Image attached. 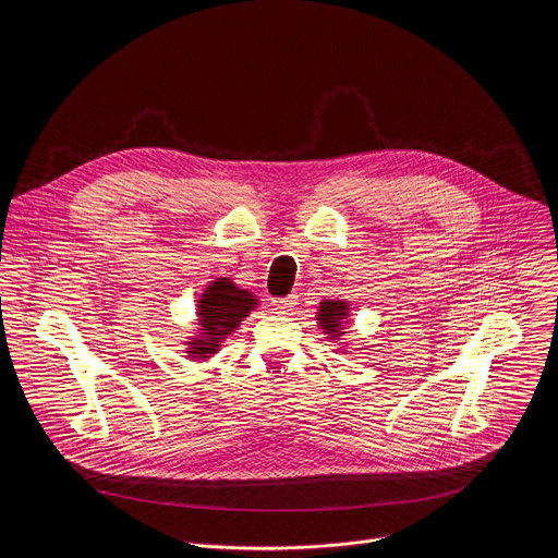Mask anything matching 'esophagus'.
Instances as JSON below:
<instances>
[{
  "mask_svg": "<svg viewBox=\"0 0 558 558\" xmlns=\"http://www.w3.org/2000/svg\"><path fill=\"white\" fill-rule=\"evenodd\" d=\"M296 303H299L296 294H290V296H286V299H275V301H272V305L277 307L279 314H290Z\"/></svg>",
  "mask_w": 558,
  "mask_h": 558,
  "instance_id": "34e87169",
  "label": "esophagus"
}]
</instances>
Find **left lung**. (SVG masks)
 <instances>
[{
	"mask_svg": "<svg viewBox=\"0 0 558 558\" xmlns=\"http://www.w3.org/2000/svg\"><path fill=\"white\" fill-rule=\"evenodd\" d=\"M348 303L345 301H324L319 303L318 324L328 335V339H337L343 335L345 318H348Z\"/></svg>",
	"mask_w": 558,
	"mask_h": 558,
	"instance_id": "obj_1",
	"label": "left lung"
}]
</instances>
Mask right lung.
<instances>
[{"mask_svg":"<svg viewBox=\"0 0 558 558\" xmlns=\"http://www.w3.org/2000/svg\"><path fill=\"white\" fill-rule=\"evenodd\" d=\"M255 307L257 299L248 290H240L228 277L213 281L197 301V318L202 332L189 341V359L206 361L217 354L221 341L232 335L242 318H246Z\"/></svg>","mask_w":558,"mask_h":558,"instance_id":"right-lung-1","label":"right lung"}]
</instances>
